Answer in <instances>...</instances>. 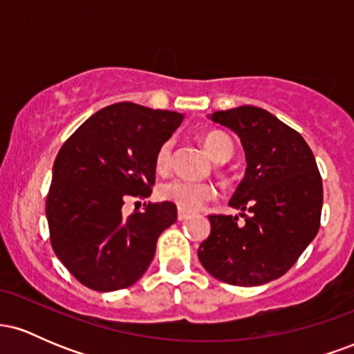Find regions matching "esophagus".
Instances as JSON below:
<instances>
[{
  "label": "esophagus",
  "instance_id": "esophagus-1",
  "mask_svg": "<svg viewBox=\"0 0 354 354\" xmlns=\"http://www.w3.org/2000/svg\"><path fill=\"white\" fill-rule=\"evenodd\" d=\"M189 218V213L188 211H185V209H178V219H180V221H185V219H188Z\"/></svg>",
  "mask_w": 354,
  "mask_h": 354
}]
</instances>
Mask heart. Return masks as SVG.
<instances>
[{"label":"heart","mask_w":354,"mask_h":354,"mask_svg":"<svg viewBox=\"0 0 354 354\" xmlns=\"http://www.w3.org/2000/svg\"><path fill=\"white\" fill-rule=\"evenodd\" d=\"M203 146H205L206 153L209 158L216 163L230 160L233 154L234 145L228 135L221 131H209L203 136ZM173 156V141H165L163 145L158 148L156 156H154V168L158 173H166L171 166ZM216 189L209 183H196L181 180V178H174L160 185L158 188V196L163 201H169L176 205L180 209L185 211H196L203 205H206L209 200H213Z\"/></svg>","instance_id":"1"}]
</instances>
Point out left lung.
I'll use <instances>...</instances> for the list:
<instances>
[{
	"instance_id": "left-lung-1",
	"label": "left lung",
	"mask_w": 354,
	"mask_h": 354,
	"mask_svg": "<svg viewBox=\"0 0 354 354\" xmlns=\"http://www.w3.org/2000/svg\"><path fill=\"white\" fill-rule=\"evenodd\" d=\"M211 120L236 133L245 148L246 174L230 201L245 221L211 214V233L198 258L219 281L270 283L286 273L318 234L323 181L315 154L298 131L263 108L216 111Z\"/></svg>"
}]
</instances>
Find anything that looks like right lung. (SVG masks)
<instances>
[{
  "label": "right lung",
  "instance_id": "obj_1",
  "mask_svg": "<svg viewBox=\"0 0 354 354\" xmlns=\"http://www.w3.org/2000/svg\"><path fill=\"white\" fill-rule=\"evenodd\" d=\"M176 111L123 103L100 109L64 141L46 196L51 246L84 286L116 291L135 284L156 241L176 221V205L145 203L124 216L128 198H148L158 148L181 124Z\"/></svg>",
  "mask_w": 354,
  "mask_h": 354
}]
</instances>
